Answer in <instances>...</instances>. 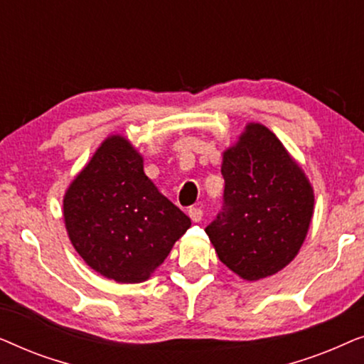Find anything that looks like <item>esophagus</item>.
Here are the masks:
<instances>
[{"mask_svg":"<svg viewBox=\"0 0 364 364\" xmlns=\"http://www.w3.org/2000/svg\"><path fill=\"white\" fill-rule=\"evenodd\" d=\"M188 217L192 218V222H200L202 217H203V212L200 207H192L188 208Z\"/></svg>","mask_w":364,"mask_h":364,"instance_id":"1","label":"esophagus"}]
</instances>
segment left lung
Instances as JSON below:
<instances>
[{
	"instance_id": "left-lung-1",
	"label": "left lung",
	"mask_w": 364,
	"mask_h": 364,
	"mask_svg": "<svg viewBox=\"0 0 364 364\" xmlns=\"http://www.w3.org/2000/svg\"><path fill=\"white\" fill-rule=\"evenodd\" d=\"M223 205L205 228L223 265L253 282L285 268L303 245L315 196L270 129L250 122L223 152Z\"/></svg>"
}]
</instances>
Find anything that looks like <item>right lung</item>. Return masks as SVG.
Instances as JSON below:
<instances>
[{"label":"right lung","instance_id":"add662e5","mask_svg":"<svg viewBox=\"0 0 364 364\" xmlns=\"http://www.w3.org/2000/svg\"><path fill=\"white\" fill-rule=\"evenodd\" d=\"M71 243L92 270L119 283L146 282L191 218L144 173L142 156L122 136L101 144L63 202Z\"/></svg>","mask_w":364,"mask_h":364}]
</instances>
